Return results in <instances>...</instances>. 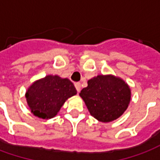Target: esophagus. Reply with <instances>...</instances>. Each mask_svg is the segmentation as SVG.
I'll list each match as a JSON object with an SVG mask.
<instances>
[{
  "label": "esophagus",
  "mask_w": 160,
  "mask_h": 160,
  "mask_svg": "<svg viewBox=\"0 0 160 160\" xmlns=\"http://www.w3.org/2000/svg\"><path fill=\"white\" fill-rule=\"evenodd\" d=\"M74 86H75V88H76L77 92H80V89H81V85H80V83L77 82V83L74 84Z\"/></svg>",
  "instance_id": "34e87169"
}]
</instances>
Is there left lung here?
Masks as SVG:
<instances>
[{"label":"left lung","mask_w":160,"mask_h":160,"mask_svg":"<svg viewBox=\"0 0 160 160\" xmlns=\"http://www.w3.org/2000/svg\"><path fill=\"white\" fill-rule=\"evenodd\" d=\"M90 114L102 122L117 120L127 110L131 100L129 86L113 74H98L87 81L80 92Z\"/></svg>","instance_id":"8db88e82"}]
</instances>
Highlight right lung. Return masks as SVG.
<instances>
[{
	"label": "right lung",
	"mask_w": 160,
	"mask_h": 160,
	"mask_svg": "<svg viewBox=\"0 0 160 160\" xmlns=\"http://www.w3.org/2000/svg\"><path fill=\"white\" fill-rule=\"evenodd\" d=\"M73 84L68 78L46 75L35 80L26 92L31 112L42 119L55 118L69 98L76 95Z\"/></svg>",
	"instance_id": "right-lung-1"
}]
</instances>
